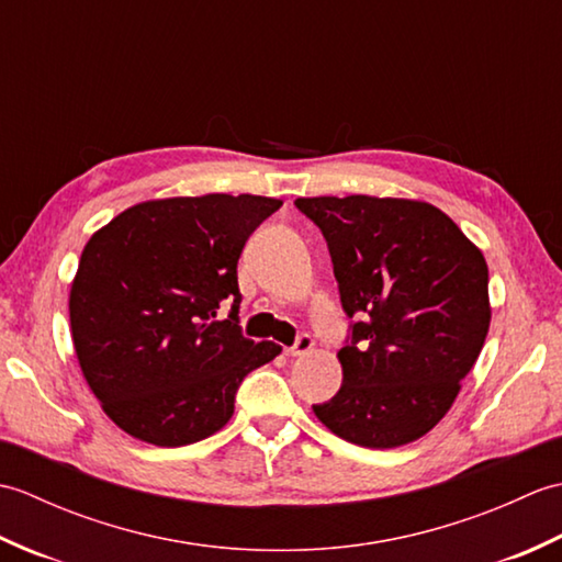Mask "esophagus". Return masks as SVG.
<instances>
[{"instance_id":"obj_1","label":"esophagus","mask_w":562,"mask_h":562,"mask_svg":"<svg viewBox=\"0 0 562 562\" xmlns=\"http://www.w3.org/2000/svg\"><path fill=\"white\" fill-rule=\"evenodd\" d=\"M314 350V338L308 336V333H302L300 338H296V342L292 345V348H288L284 352H288L290 357H302V355H308Z\"/></svg>"}]
</instances>
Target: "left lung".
Here are the masks:
<instances>
[{
  "mask_svg": "<svg viewBox=\"0 0 562 562\" xmlns=\"http://www.w3.org/2000/svg\"><path fill=\"white\" fill-rule=\"evenodd\" d=\"M324 234L345 314L340 391L314 413L333 435L393 449L427 435L491 328L487 262L445 212L403 198H296Z\"/></svg>",
  "mask_w": 562,
  "mask_h": 562,
  "instance_id": "8db88e82",
  "label": "left lung"
}]
</instances>
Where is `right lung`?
<instances>
[{"label":"right lung","instance_id":"right-lung-1","mask_svg":"<svg viewBox=\"0 0 562 562\" xmlns=\"http://www.w3.org/2000/svg\"><path fill=\"white\" fill-rule=\"evenodd\" d=\"M282 200H147L89 238L69 290L75 352L103 413L139 441L183 447L234 415L248 372L282 352L238 326L236 262ZM233 302L224 322L216 308Z\"/></svg>","mask_w":562,"mask_h":562}]
</instances>
